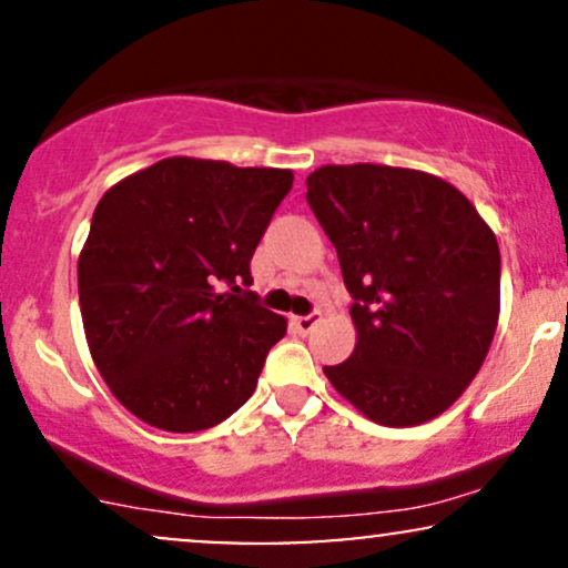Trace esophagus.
Listing matches in <instances>:
<instances>
[{
  "label": "esophagus",
  "mask_w": 568,
  "mask_h": 568,
  "mask_svg": "<svg viewBox=\"0 0 568 568\" xmlns=\"http://www.w3.org/2000/svg\"><path fill=\"white\" fill-rule=\"evenodd\" d=\"M317 323H321V312H310V315L293 317V328H296L298 334H310Z\"/></svg>",
  "instance_id": "obj_1"
}]
</instances>
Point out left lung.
I'll use <instances>...</instances> for the list:
<instances>
[{
	"label": "left lung",
	"mask_w": 568,
	"mask_h": 568,
	"mask_svg": "<svg viewBox=\"0 0 568 568\" xmlns=\"http://www.w3.org/2000/svg\"><path fill=\"white\" fill-rule=\"evenodd\" d=\"M306 202L355 298V352L325 376L376 425L435 419L491 347L497 237L459 189L408 168L323 165L306 179Z\"/></svg>",
	"instance_id": "left-lung-1"
}]
</instances>
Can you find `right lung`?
Here are the masks:
<instances>
[{
	"label": "right lung",
	"instance_id": "1",
	"mask_svg": "<svg viewBox=\"0 0 568 568\" xmlns=\"http://www.w3.org/2000/svg\"><path fill=\"white\" fill-rule=\"evenodd\" d=\"M291 186L280 168L168 158L95 205L77 266L84 336L141 422L200 433L253 395L288 323L247 291L251 258Z\"/></svg>",
	"mask_w": 568,
	"mask_h": 568
}]
</instances>
